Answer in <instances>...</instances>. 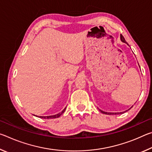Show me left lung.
<instances>
[{
  "label": "left lung",
  "instance_id": "obj_1",
  "mask_svg": "<svg viewBox=\"0 0 152 152\" xmlns=\"http://www.w3.org/2000/svg\"><path fill=\"white\" fill-rule=\"evenodd\" d=\"M121 40L123 42H124V43H127V42H126V41H125V38H124V37H123V36L122 35H121ZM132 108V107H131ZM101 110V112L102 113H104V114H107V115H113V114H120V113H107V112H104V111H102V110Z\"/></svg>",
  "mask_w": 152,
  "mask_h": 152
}]
</instances>
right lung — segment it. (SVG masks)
Listing matches in <instances>:
<instances>
[{
	"label": "right lung",
	"mask_w": 152,
	"mask_h": 152,
	"mask_svg": "<svg viewBox=\"0 0 152 152\" xmlns=\"http://www.w3.org/2000/svg\"><path fill=\"white\" fill-rule=\"evenodd\" d=\"M66 108H65V109H64L62 111H61V113H58V114H57V115H51V116H46V117H42V116H39V117L40 118H43V119H54V118H58V117H60L61 115L63 114L64 113V112L66 110Z\"/></svg>",
	"instance_id": "obj_1"
}]
</instances>
